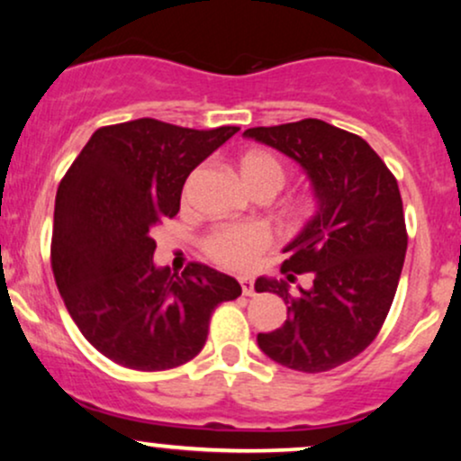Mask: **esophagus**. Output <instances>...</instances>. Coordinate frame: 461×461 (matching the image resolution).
<instances>
[{
  "instance_id": "obj_1",
  "label": "esophagus",
  "mask_w": 461,
  "mask_h": 461,
  "mask_svg": "<svg viewBox=\"0 0 461 461\" xmlns=\"http://www.w3.org/2000/svg\"><path fill=\"white\" fill-rule=\"evenodd\" d=\"M240 288L245 297H253L256 294V288H253V279L251 277H240Z\"/></svg>"
}]
</instances>
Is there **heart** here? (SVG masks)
Returning a JSON list of instances; mask_svg holds the SVG:
<instances>
[{"label":"heart","instance_id":"obj_1","mask_svg":"<svg viewBox=\"0 0 461 461\" xmlns=\"http://www.w3.org/2000/svg\"><path fill=\"white\" fill-rule=\"evenodd\" d=\"M238 173L249 190L268 188L277 193L285 182V167L273 153L253 149L238 160ZM273 245V236L260 223L225 225L216 230L205 242L210 256L216 262L236 271H249L258 267L264 253Z\"/></svg>","mask_w":461,"mask_h":461}]
</instances>
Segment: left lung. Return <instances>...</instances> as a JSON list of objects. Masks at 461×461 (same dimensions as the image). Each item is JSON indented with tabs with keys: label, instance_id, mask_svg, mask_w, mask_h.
Instances as JSON below:
<instances>
[{
	"label": "left lung",
	"instance_id": "obj_1",
	"mask_svg": "<svg viewBox=\"0 0 461 461\" xmlns=\"http://www.w3.org/2000/svg\"><path fill=\"white\" fill-rule=\"evenodd\" d=\"M245 136L297 162L314 197V214L282 249L285 279L310 272L312 285L293 295L284 279H256L258 293L288 305L284 325L258 333V347L285 368L325 373L359 356L393 305L407 249L399 186L366 140L321 119Z\"/></svg>",
	"mask_w": 461,
	"mask_h": 461
}]
</instances>
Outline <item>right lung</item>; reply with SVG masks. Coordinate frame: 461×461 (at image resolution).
I'll list each match as a JSON object with an SVG mask.
<instances>
[{
  "label": "right lung",
  "instance_id": "add662e5",
  "mask_svg": "<svg viewBox=\"0 0 461 461\" xmlns=\"http://www.w3.org/2000/svg\"><path fill=\"white\" fill-rule=\"evenodd\" d=\"M238 128L136 119L97 130L56 193L51 267L77 330L102 356L168 370L203 348L208 322L240 284L205 264L156 267L153 231L179 212L186 177Z\"/></svg>",
  "mask_w": 461,
  "mask_h": 461
}]
</instances>
